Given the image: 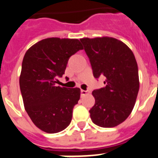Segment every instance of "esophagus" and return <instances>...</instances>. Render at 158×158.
I'll list each match as a JSON object with an SVG mask.
<instances>
[{
	"label": "esophagus",
	"instance_id": "esophagus-1",
	"mask_svg": "<svg viewBox=\"0 0 158 158\" xmlns=\"http://www.w3.org/2000/svg\"><path fill=\"white\" fill-rule=\"evenodd\" d=\"M89 94V90L86 89V90H84V89H81V95L83 96V95H86Z\"/></svg>",
	"mask_w": 158,
	"mask_h": 158
}]
</instances>
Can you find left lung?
Listing matches in <instances>:
<instances>
[{
  "mask_svg": "<svg viewBox=\"0 0 158 158\" xmlns=\"http://www.w3.org/2000/svg\"><path fill=\"white\" fill-rule=\"evenodd\" d=\"M93 75L105 77L106 86L94 89V106L89 111L94 123L113 127L129 116L139 89V70L132 51L121 41L102 37L80 39Z\"/></svg>",
  "mask_w": 158,
  "mask_h": 158,
  "instance_id": "8db88e82",
  "label": "left lung"
}]
</instances>
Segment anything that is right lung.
Here are the masks:
<instances>
[{
    "instance_id": "right-lung-1",
    "label": "right lung",
    "mask_w": 158,
    "mask_h": 158,
    "mask_svg": "<svg viewBox=\"0 0 158 158\" xmlns=\"http://www.w3.org/2000/svg\"><path fill=\"white\" fill-rule=\"evenodd\" d=\"M78 39L49 38L32 45L24 55L19 86L25 110L36 127L46 133L64 130L72 121L79 88L56 86L71 56L82 49Z\"/></svg>"
}]
</instances>
